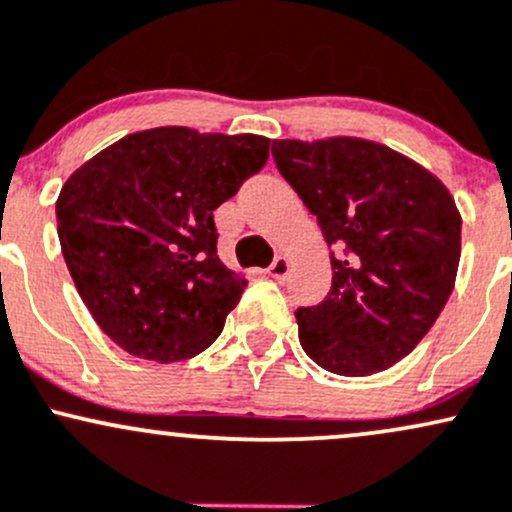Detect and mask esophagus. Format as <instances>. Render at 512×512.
Returning a JSON list of instances; mask_svg holds the SVG:
<instances>
[{
  "instance_id": "1",
  "label": "esophagus",
  "mask_w": 512,
  "mask_h": 512,
  "mask_svg": "<svg viewBox=\"0 0 512 512\" xmlns=\"http://www.w3.org/2000/svg\"><path fill=\"white\" fill-rule=\"evenodd\" d=\"M268 275L275 280H285L290 275V258L287 256H278L275 261L268 266Z\"/></svg>"
}]
</instances>
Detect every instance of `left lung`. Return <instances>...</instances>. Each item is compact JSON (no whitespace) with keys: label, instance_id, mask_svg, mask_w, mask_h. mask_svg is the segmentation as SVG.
I'll use <instances>...</instances> for the list:
<instances>
[{"label":"left lung","instance_id":"left-lung-1","mask_svg":"<svg viewBox=\"0 0 512 512\" xmlns=\"http://www.w3.org/2000/svg\"><path fill=\"white\" fill-rule=\"evenodd\" d=\"M283 179L324 232L329 295L297 307L304 353L324 370H387L430 331L455 287L462 217L430 171L358 137L275 140Z\"/></svg>","mask_w":512,"mask_h":512}]
</instances>
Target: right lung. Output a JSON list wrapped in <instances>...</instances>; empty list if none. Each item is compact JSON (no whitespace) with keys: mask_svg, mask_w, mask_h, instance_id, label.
<instances>
[{"mask_svg":"<svg viewBox=\"0 0 512 512\" xmlns=\"http://www.w3.org/2000/svg\"><path fill=\"white\" fill-rule=\"evenodd\" d=\"M271 140L154 128L67 179L57 234L79 297L135 358L176 363L222 333L246 280L217 258L212 212L268 162Z\"/></svg>","mask_w":512,"mask_h":512,"instance_id":"1","label":"right lung"}]
</instances>
